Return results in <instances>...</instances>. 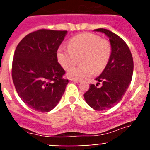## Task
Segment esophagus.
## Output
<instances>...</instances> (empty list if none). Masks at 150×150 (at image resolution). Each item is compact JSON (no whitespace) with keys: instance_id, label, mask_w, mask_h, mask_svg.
I'll return each instance as SVG.
<instances>
[{"instance_id":"1","label":"esophagus","mask_w":150,"mask_h":150,"mask_svg":"<svg viewBox=\"0 0 150 150\" xmlns=\"http://www.w3.org/2000/svg\"><path fill=\"white\" fill-rule=\"evenodd\" d=\"M70 81H72V82H74V83H81V81H80V80L70 79Z\"/></svg>"}]
</instances>
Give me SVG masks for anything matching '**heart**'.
Here are the masks:
<instances>
[{
	"instance_id": "1",
	"label": "heart",
	"mask_w": 150,
	"mask_h": 150,
	"mask_svg": "<svg viewBox=\"0 0 150 150\" xmlns=\"http://www.w3.org/2000/svg\"><path fill=\"white\" fill-rule=\"evenodd\" d=\"M67 47L59 48L57 58L66 70L73 67L80 59L81 66L68 71V77L72 79H83L91 76L93 72L96 74L102 72L108 64L112 54L110 42L91 33L72 37L68 41Z\"/></svg>"
}]
</instances>
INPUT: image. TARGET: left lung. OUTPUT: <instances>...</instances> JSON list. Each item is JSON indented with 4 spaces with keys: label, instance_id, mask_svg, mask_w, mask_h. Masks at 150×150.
I'll return each mask as SVG.
<instances>
[{
    "label": "left lung",
    "instance_id": "1",
    "mask_svg": "<svg viewBox=\"0 0 150 150\" xmlns=\"http://www.w3.org/2000/svg\"><path fill=\"white\" fill-rule=\"evenodd\" d=\"M108 36L112 46V54L108 64L99 77L97 84H90L84 93L87 104L95 110H105L117 104L122 99L131 83L134 70V61L128 45L117 35L107 29L99 28ZM102 86L98 87V84Z\"/></svg>",
    "mask_w": 150,
    "mask_h": 150
}]
</instances>
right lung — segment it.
<instances>
[{"label": "right lung", "instance_id": "right-lung-1", "mask_svg": "<svg viewBox=\"0 0 150 150\" xmlns=\"http://www.w3.org/2000/svg\"><path fill=\"white\" fill-rule=\"evenodd\" d=\"M66 30L41 29L27 35L16 46L11 75L19 97L30 108L47 112L54 108L68 80L57 52Z\"/></svg>", "mask_w": 150, "mask_h": 150}]
</instances>
